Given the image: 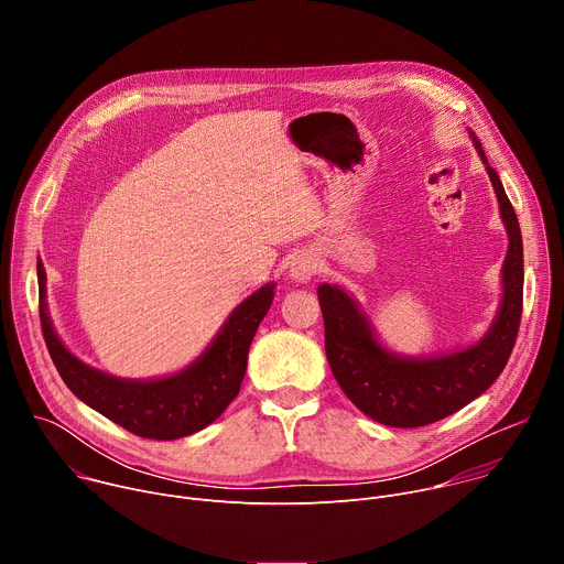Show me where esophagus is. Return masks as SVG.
<instances>
[{
	"label": "esophagus",
	"instance_id": "esophagus-1",
	"mask_svg": "<svg viewBox=\"0 0 564 564\" xmlns=\"http://www.w3.org/2000/svg\"><path fill=\"white\" fill-rule=\"evenodd\" d=\"M316 268H318V263H316L314 254L299 252L290 261V276L294 281H299V283H307L316 274Z\"/></svg>",
	"mask_w": 564,
	"mask_h": 564
}]
</instances>
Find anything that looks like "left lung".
I'll return each instance as SVG.
<instances>
[{"mask_svg": "<svg viewBox=\"0 0 564 564\" xmlns=\"http://www.w3.org/2000/svg\"><path fill=\"white\" fill-rule=\"evenodd\" d=\"M468 135L489 172L509 234L502 301L489 333L451 355L401 357L377 341L357 301L339 285L321 283L316 290L326 326V355L335 379L364 415L386 426L417 429L464 409L500 377L516 346L524 285L522 234L500 176L489 165L477 135L473 131Z\"/></svg>", "mask_w": 564, "mask_h": 564, "instance_id": "8db88e82", "label": "left lung"}]
</instances>
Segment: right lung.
<instances>
[{
	"label": "right lung",
	"instance_id": "add662e5",
	"mask_svg": "<svg viewBox=\"0 0 564 564\" xmlns=\"http://www.w3.org/2000/svg\"><path fill=\"white\" fill-rule=\"evenodd\" d=\"M40 321L48 355L87 406L147 440H178L209 426L231 404L248 370L250 344L274 299V283L240 303L209 348L185 370L160 379H120L70 355L55 335L46 310V272L40 261Z\"/></svg>",
	"mask_w": 564,
	"mask_h": 564
}]
</instances>
